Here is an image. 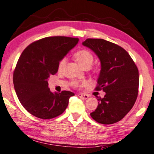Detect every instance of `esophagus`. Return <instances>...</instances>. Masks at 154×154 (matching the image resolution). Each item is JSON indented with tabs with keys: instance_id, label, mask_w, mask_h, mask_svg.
Instances as JSON below:
<instances>
[{
	"instance_id": "esophagus-1",
	"label": "esophagus",
	"mask_w": 154,
	"mask_h": 154,
	"mask_svg": "<svg viewBox=\"0 0 154 154\" xmlns=\"http://www.w3.org/2000/svg\"><path fill=\"white\" fill-rule=\"evenodd\" d=\"M78 96L79 97H82L84 98V99H88V98L89 97V95H86V94H78Z\"/></svg>"
}]
</instances>
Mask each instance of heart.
<instances>
[{
	"label": "heart",
	"mask_w": 154,
	"mask_h": 154,
	"mask_svg": "<svg viewBox=\"0 0 154 154\" xmlns=\"http://www.w3.org/2000/svg\"><path fill=\"white\" fill-rule=\"evenodd\" d=\"M75 57L77 59V62H79V64H80L81 66H82L84 68L88 67V66H90L92 65V62H93L94 57L93 55L92 54L90 51H88V50L82 49L79 50V51H77L75 54ZM66 64V59L63 58L61 59V61L59 63L58 65V70L59 72H62L63 69H64ZM86 84V82H83L79 83L77 81H75V82H72V85L74 87H76V88H78V87H82Z\"/></svg>",
	"instance_id": "b5f03b06"
}]
</instances>
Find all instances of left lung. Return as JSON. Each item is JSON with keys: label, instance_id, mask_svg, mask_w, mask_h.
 Segmentation results:
<instances>
[{"label": "left lung", "instance_id": "8db88e82", "mask_svg": "<svg viewBox=\"0 0 154 154\" xmlns=\"http://www.w3.org/2000/svg\"><path fill=\"white\" fill-rule=\"evenodd\" d=\"M82 45L100 59L101 69L96 90H103L91 117L101 124L120 121L131 110L137 99L139 85L138 69L128 53L117 44L102 38H88Z\"/></svg>", "mask_w": 154, "mask_h": 154}]
</instances>
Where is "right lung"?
<instances>
[{"label": "right lung", "mask_w": 154, "mask_h": 154, "mask_svg": "<svg viewBox=\"0 0 154 154\" xmlns=\"http://www.w3.org/2000/svg\"><path fill=\"white\" fill-rule=\"evenodd\" d=\"M78 38L46 37L24 49L14 73V89L20 103L29 113L51 119L63 113L73 92H52L48 79L58 71L59 63L78 43Z\"/></svg>", "instance_id": "right-lung-1"}]
</instances>
